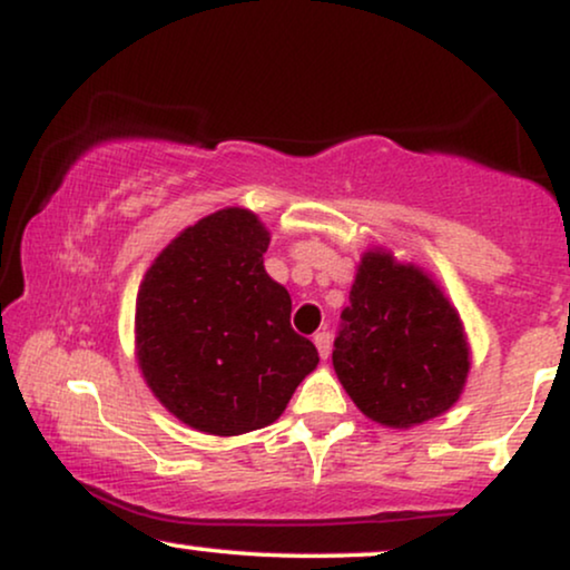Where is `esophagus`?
<instances>
[{
	"label": "esophagus",
	"instance_id": "1",
	"mask_svg": "<svg viewBox=\"0 0 570 570\" xmlns=\"http://www.w3.org/2000/svg\"><path fill=\"white\" fill-rule=\"evenodd\" d=\"M314 345H316V350H318V355L324 357H330V353H332V334L330 332H316L314 334Z\"/></svg>",
	"mask_w": 570,
	"mask_h": 570
}]
</instances>
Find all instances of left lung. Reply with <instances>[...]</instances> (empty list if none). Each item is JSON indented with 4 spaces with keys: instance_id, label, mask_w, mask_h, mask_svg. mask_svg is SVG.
Returning <instances> with one entry per match:
<instances>
[{
    "instance_id": "left-lung-1",
    "label": "left lung",
    "mask_w": 570,
    "mask_h": 570,
    "mask_svg": "<svg viewBox=\"0 0 570 570\" xmlns=\"http://www.w3.org/2000/svg\"><path fill=\"white\" fill-rule=\"evenodd\" d=\"M332 363L365 417L412 428L454 407L470 373L462 318L415 264L365 252Z\"/></svg>"
}]
</instances>
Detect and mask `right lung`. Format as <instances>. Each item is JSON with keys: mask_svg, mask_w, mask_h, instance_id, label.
Instances as JSON below:
<instances>
[{"mask_svg": "<svg viewBox=\"0 0 570 570\" xmlns=\"http://www.w3.org/2000/svg\"><path fill=\"white\" fill-rule=\"evenodd\" d=\"M269 230L228 207L178 233L137 293V361L163 407L194 431L240 435L283 415L316 368L291 293L264 269Z\"/></svg>", "mask_w": 570, "mask_h": 570, "instance_id": "add662e5", "label": "right lung"}]
</instances>
